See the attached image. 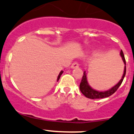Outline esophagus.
<instances>
[{
    "instance_id": "esophagus-1",
    "label": "esophagus",
    "mask_w": 134,
    "mask_h": 134,
    "mask_svg": "<svg viewBox=\"0 0 134 134\" xmlns=\"http://www.w3.org/2000/svg\"><path fill=\"white\" fill-rule=\"evenodd\" d=\"M79 63H78V62H77V61H75L73 64L71 65V68H73V69L77 68V67H79Z\"/></svg>"
}]
</instances>
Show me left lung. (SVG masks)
<instances>
[{
  "instance_id": "left-lung-1",
  "label": "left lung",
  "mask_w": 134,
  "mask_h": 134,
  "mask_svg": "<svg viewBox=\"0 0 134 134\" xmlns=\"http://www.w3.org/2000/svg\"><path fill=\"white\" fill-rule=\"evenodd\" d=\"M120 55H121V58H122L123 59V61H124V64H125L124 75H123L122 78H121V80L119 81V83H118L116 85L113 87L111 89L108 90V91H96V90H93L92 88H91V87L89 85V84H88L87 80L86 74H85V72H84L83 75V77H82L80 85H79V89H80L81 92L83 94L85 97H87V98L92 99H94L105 98V97H109V96H111L112 94H114V93L118 90L119 87L121 85V83H122L123 80H124V77H125V75H126V59H125V57H124V53H123L122 50H121V52H120Z\"/></svg>"
}]
</instances>
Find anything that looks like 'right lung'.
Instances as JSON below:
<instances>
[{"mask_svg":"<svg viewBox=\"0 0 134 134\" xmlns=\"http://www.w3.org/2000/svg\"><path fill=\"white\" fill-rule=\"evenodd\" d=\"M63 73V71H61V72H60V73H59V76H58V77H57V81L59 80V79H60V77H61V74H62V73Z\"/></svg>","mask_w":134,"mask_h":134,"instance_id":"obj_1","label":"right lung"}]
</instances>
